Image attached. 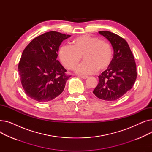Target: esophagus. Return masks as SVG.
<instances>
[{
  "label": "esophagus",
  "instance_id": "obj_1",
  "mask_svg": "<svg viewBox=\"0 0 152 152\" xmlns=\"http://www.w3.org/2000/svg\"><path fill=\"white\" fill-rule=\"evenodd\" d=\"M79 77H80L82 79H84L88 78V76H79Z\"/></svg>",
  "mask_w": 152,
  "mask_h": 152
}]
</instances>
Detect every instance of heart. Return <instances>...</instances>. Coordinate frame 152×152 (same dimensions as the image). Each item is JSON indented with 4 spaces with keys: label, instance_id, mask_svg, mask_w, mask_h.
I'll return each instance as SVG.
<instances>
[{
    "label": "heart",
    "instance_id": "obj_1",
    "mask_svg": "<svg viewBox=\"0 0 152 152\" xmlns=\"http://www.w3.org/2000/svg\"><path fill=\"white\" fill-rule=\"evenodd\" d=\"M58 56L63 65L69 69H73L83 56L85 61L75 70L79 75H87L94 73L97 69H107L111 61L112 50L107 42L86 34L75 38L72 42V46H61Z\"/></svg>",
    "mask_w": 152,
    "mask_h": 152
}]
</instances>
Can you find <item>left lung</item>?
<instances>
[{
    "instance_id": "1",
    "label": "left lung",
    "mask_w": 152,
    "mask_h": 152,
    "mask_svg": "<svg viewBox=\"0 0 152 152\" xmlns=\"http://www.w3.org/2000/svg\"><path fill=\"white\" fill-rule=\"evenodd\" d=\"M113 49V57L108 68L99 76V84L93 91L100 99L115 101L133 87L137 78L136 65L130 47L125 40L108 31H99Z\"/></svg>"
}]
</instances>
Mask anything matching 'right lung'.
Returning a JSON list of instances; mask_svg holds the SVG:
<instances>
[{
	"label": "right lung",
	"mask_w": 152,
	"mask_h": 152,
	"mask_svg": "<svg viewBox=\"0 0 152 152\" xmlns=\"http://www.w3.org/2000/svg\"><path fill=\"white\" fill-rule=\"evenodd\" d=\"M70 35L50 31L32 41L23 50L18 64L20 80L26 94L38 102H47L63 91L71 76L58 60L63 41Z\"/></svg>",
	"instance_id": "obj_1"
}]
</instances>
